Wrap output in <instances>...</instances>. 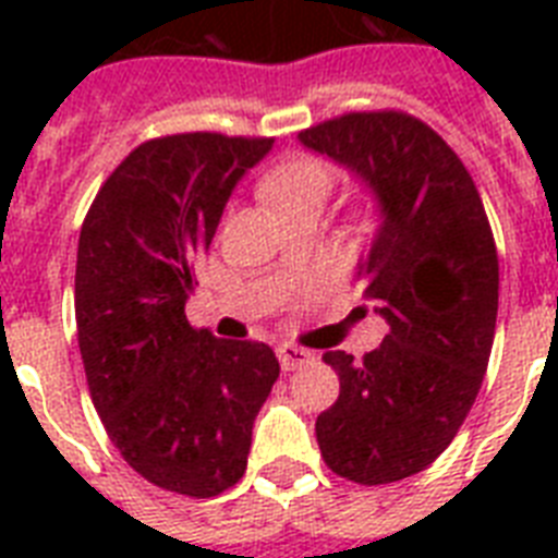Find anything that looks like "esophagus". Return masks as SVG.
<instances>
[{
	"mask_svg": "<svg viewBox=\"0 0 558 558\" xmlns=\"http://www.w3.org/2000/svg\"><path fill=\"white\" fill-rule=\"evenodd\" d=\"M278 359L283 371H298V367H304L313 362V353L304 348H298V344H280Z\"/></svg>",
	"mask_w": 558,
	"mask_h": 558,
	"instance_id": "obj_1",
	"label": "esophagus"
}]
</instances>
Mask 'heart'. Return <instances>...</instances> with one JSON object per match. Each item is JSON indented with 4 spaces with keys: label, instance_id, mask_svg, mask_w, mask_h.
I'll list each match as a JSON object with an SVG mask.
<instances>
[{
    "label": "heart",
    "instance_id": "heart-1",
    "mask_svg": "<svg viewBox=\"0 0 558 558\" xmlns=\"http://www.w3.org/2000/svg\"><path fill=\"white\" fill-rule=\"evenodd\" d=\"M336 185V168L322 156H295L271 168L260 182L263 199L278 214L298 208H318Z\"/></svg>",
    "mask_w": 558,
    "mask_h": 558
}]
</instances>
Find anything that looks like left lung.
Listing matches in <instances>:
<instances>
[{
  "instance_id": "8db88e82",
  "label": "left lung",
  "mask_w": 558,
  "mask_h": 558,
  "mask_svg": "<svg viewBox=\"0 0 558 558\" xmlns=\"http://www.w3.org/2000/svg\"><path fill=\"white\" fill-rule=\"evenodd\" d=\"M353 170L381 226L356 280L388 336L362 362L324 353L341 390L315 420L324 463L379 486L432 466L475 405L495 339L498 252L475 182L420 118L348 112L298 133Z\"/></svg>"
}]
</instances>
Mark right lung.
<instances>
[{
    "label": "right lung",
    "instance_id": "obj_1",
    "mask_svg": "<svg viewBox=\"0 0 558 558\" xmlns=\"http://www.w3.org/2000/svg\"><path fill=\"white\" fill-rule=\"evenodd\" d=\"M275 138L161 135L138 144L83 219L74 318L92 402L130 466L168 493L234 486L280 365L263 341L191 327L193 266L228 196Z\"/></svg>",
    "mask_w": 558,
    "mask_h": 558
}]
</instances>
